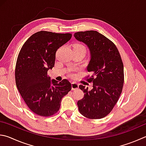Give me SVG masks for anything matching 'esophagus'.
Segmentation results:
<instances>
[{
  "label": "esophagus",
  "instance_id": "esophagus-1",
  "mask_svg": "<svg viewBox=\"0 0 146 146\" xmlns=\"http://www.w3.org/2000/svg\"><path fill=\"white\" fill-rule=\"evenodd\" d=\"M71 87H72V90H76L78 89V84L76 82H72L71 84Z\"/></svg>",
  "mask_w": 146,
  "mask_h": 146
}]
</instances>
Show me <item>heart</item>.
Here are the masks:
<instances>
[{"instance_id":"1","label":"heart","mask_w":146,"mask_h":146,"mask_svg":"<svg viewBox=\"0 0 146 146\" xmlns=\"http://www.w3.org/2000/svg\"><path fill=\"white\" fill-rule=\"evenodd\" d=\"M73 48H76V49H80V50H84L85 52H86V46H85L84 44H82L81 43H75L74 44L73 46ZM68 74L69 75L71 76H75V73H73V71L72 70H70L68 71Z\"/></svg>"}]
</instances>
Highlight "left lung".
<instances>
[{
  "instance_id": "left-lung-1",
  "label": "left lung",
  "mask_w": 146,
  "mask_h": 146,
  "mask_svg": "<svg viewBox=\"0 0 146 146\" xmlns=\"http://www.w3.org/2000/svg\"><path fill=\"white\" fill-rule=\"evenodd\" d=\"M74 36L91 52L87 70L91 75L86 80L93 83L91 91L79 86L85 94L77 102L78 110L88 119L103 118L112 110L123 91L124 66L120 54L112 41L96 31L77 32Z\"/></svg>"
}]
</instances>
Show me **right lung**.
<instances>
[{"instance_id": "right-lung-1", "label": "right lung", "mask_w": 146, "mask_h": 146, "mask_svg": "<svg viewBox=\"0 0 146 146\" xmlns=\"http://www.w3.org/2000/svg\"><path fill=\"white\" fill-rule=\"evenodd\" d=\"M71 36V33L39 31L25 42L18 55L16 85L29 109L37 115L50 117L56 113L62 98L71 90L68 80L51 81L47 74L54 66L57 49Z\"/></svg>"}]
</instances>
